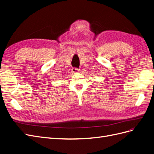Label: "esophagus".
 <instances>
[{"label": "esophagus", "mask_w": 154, "mask_h": 154, "mask_svg": "<svg viewBox=\"0 0 154 154\" xmlns=\"http://www.w3.org/2000/svg\"><path fill=\"white\" fill-rule=\"evenodd\" d=\"M72 72H73V73H77V72H79V69H78V68H72Z\"/></svg>", "instance_id": "1"}]
</instances>
